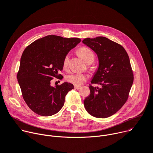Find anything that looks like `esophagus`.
I'll return each instance as SVG.
<instances>
[{
	"mask_svg": "<svg viewBox=\"0 0 153 153\" xmlns=\"http://www.w3.org/2000/svg\"><path fill=\"white\" fill-rule=\"evenodd\" d=\"M74 88L76 89H77V90H79V89H80L81 88V87H80V86H74Z\"/></svg>",
	"mask_w": 153,
	"mask_h": 153,
	"instance_id": "34e87169",
	"label": "esophagus"
}]
</instances>
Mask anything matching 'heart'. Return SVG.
I'll use <instances>...</instances> for the list:
<instances>
[{"instance_id": "obj_1", "label": "heart", "mask_w": 153, "mask_h": 153, "mask_svg": "<svg viewBox=\"0 0 153 153\" xmlns=\"http://www.w3.org/2000/svg\"><path fill=\"white\" fill-rule=\"evenodd\" d=\"M77 52L79 56L82 58L87 63L89 60H94L95 53L91 49L85 47H81L77 50ZM69 55H66L63 60V66L66 68L68 65ZM87 79V76L85 74H80L77 73H73L66 76V80L68 82L74 84L76 86H80L83 84Z\"/></svg>"}]
</instances>
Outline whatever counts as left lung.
Wrapping results in <instances>:
<instances>
[{
  "mask_svg": "<svg viewBox=\"0 0 153 153\" xmlns=\"http://www.w3.org/2000/svg\"><path fill=\"white\" fill-rule=\"evenodd\" d=\"M82 42L97 54L99 66L89 85L90 94L84 104L88 113L106 118L116 113L127 101L134 82L128 55L120 44L105 37L86 38Z\"/></svg>",
  "mask_w": 153,
  "mask_h": 153,
  "instance_id": "obj_1",
  "label": "left lung"
}]
</instances>
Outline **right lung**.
<instances>
[{
    "instance_id": "add662e5",
    "label": "right lung",
    "mask_w": 153,
    "mask_h": 153,
    "mask_svg": "<svg viewBox=\"0 0 153 153\" xmlns=\"http://www.w3.org/2000/svg\"><path fill=\"white\" fill-rule=\"evenodd\" d=\"M81 41L79 38L49 35L29 45L22 54L17 79L23 98L28 107L42 116H52L62 108L72 84L64 82L52 87L53 77L62 75L63 60Z\"/></svg>"
}]
</instances>
